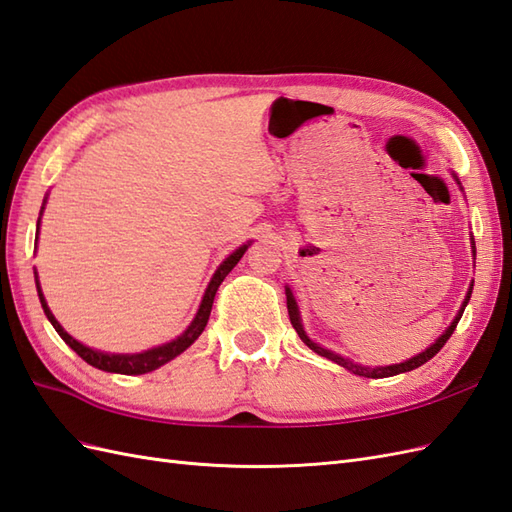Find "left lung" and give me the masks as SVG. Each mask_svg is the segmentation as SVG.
<instances>
[{
    "label": "left lung",
    "mask_w": 512,
    "mask_h": 512,
    "mask_svg": "<svg viewBox=\"0 0 512 512\" xmlns=\"http://www.w3.org/2000/svg\"><path fill=\"white\" fill-rule=\"evenodd\" d=\"M452 177L456 179L458 186H461V181H458V177H456L454 173H452ZM461 190H463V188H461ZM469 240H471V255H474V259H476V242H474V235H469ZM474 266H476V261H474ZM471 290H474V281L469 283V290H467V294H465L463 305H461V309H458V313L454 316V320L450 322L448 329H445V331H443V333L435 339V342H432L426 350H422V352H419V355H415V357H411V359H406V361H402V363L381 365V368H370V365L355 363V361H350V359H346V357H342V355H337V352H333V350H329V348H322L320 344L313 342V339H309V335L305 333L303 320H300L298 303H296V298H294V294H292L290 287H285V296H287V313H290V322H292V326L296 329L298 337L303 339V342H305L313 352H318L320 357H326L329 361H333V363H337V365H342V368L350 370L352 374H359V376H365V378H387V376H396V374L411 372V370L419 368V365H424L426 361H430L432 357L437 355V352L445 346V342H448V339H450V335L454 333L458 320H461L463 311H465V307H467V303H469V298H471Z\"/></svg>",
    "instance_id": "1"
}]
</instances>
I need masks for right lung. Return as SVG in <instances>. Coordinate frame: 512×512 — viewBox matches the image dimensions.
<instances>
[{"label": "right lung", "mask_w": 512, "mask_h": 512, "mask_svg": "<svg viewBox=\"0 0 512 512\" xmlns=\"http://www.w3.org/2000/svg\"><path fill=\"white\" fill-rule=\"evenodd\" d=\"M45 203H47V196L43 201V207H41V216H43V209H45ZM41 216H38V222H36V244H38V229H41ZM251 246V242H246L242 246L235 248V251L222 261V264L216 268L212 281H209L207 290L203 294V300L199 305V311H196L194 320L190 322V326L186 331H183L179 337L170 339V342L162 344V346H155V348H149V350H142V352H127V355H119V352H101V350H95L90 346H84L82 342H77V339L73 335H69L67 331L62 329V324L56 320L54 313H51L47 300L43 296V290H41V283H38V274L34 272V279H36V292H38V298H41V305H43V311L47 320L51 322V326H54L56 333L64 339V344H67L69 348H73L77 355H80L86 363L93 365V368L97 370H103V372H112V374H127V376H136V374H147V372H153L157 368H162L164 363L173 361L175 357H179L183 350L190 348L196 339H199V335L205 331L207 326V320H209V313H212V305H214V296L218 292V285L225 281L227 274L235 268V264L242 259V255L246 253V248Z\"/></svg>", "instance_id": "right-lung-1"}]
</instances>
